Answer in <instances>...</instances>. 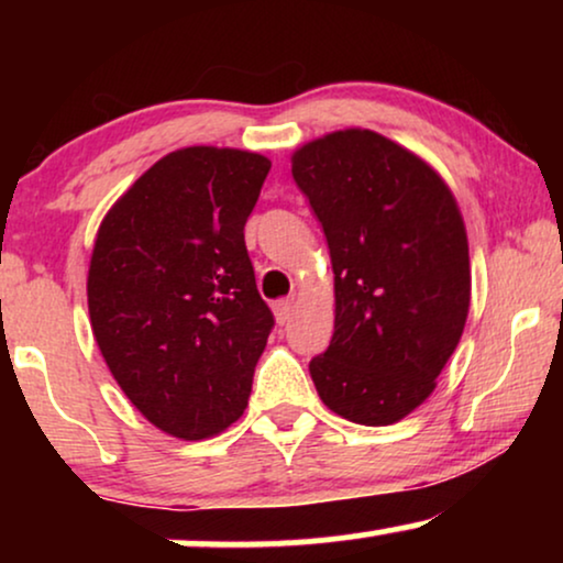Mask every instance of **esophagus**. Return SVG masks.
Returning <instances> with one entry per match:
<instances>
[{
	"label": "esophagus",
	"instance_id": "1",
	"mask_svg": "<svg viewBox=\"0 0 563 563\" xmlns=\"http://www.w3.org/2000/svg\"><path fill=\"white\" fill-rule=\"evenodd\" d=\"M291 312H295V299H279V302L274 305V314H276V320L282 322H289V318H291Z\"/></svg>",
	"mask_w": 563,
	"mask_h": 563
}]
</instances>
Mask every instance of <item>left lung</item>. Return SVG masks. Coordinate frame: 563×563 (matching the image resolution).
I'll use <instances>...</instances> for the list:
<instances>
[{"mask_svg": "<svg viewBox=\"0 0 563 563\" xmlns=\"http://www.w3.org/2000/svg\"><path fill=\"white\" fill-rule=\"evenodd\" d=\"M325 233L335 330L310 361L322 402L391 426L435 389L464 333L472 272L461 212L441 176L372 130H338L291 156Z\"/></svg>", "mask_w": 563, "mask_h": 563, "instance_id": "1", "label": "left lung"}]
</instances>
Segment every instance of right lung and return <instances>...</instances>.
I'll return each mask as SVG.
<instances>
[{
    "label": "right lung",
    "instance_id": "add662e5",
    "mask_svg": "<svg viewBox=\"0 0 563 563\" xmlns=\"http://www.w3.org/2000/svg\"><path fill=\"white\" fill-rule=\"evenodd\" d=\"M268 168L249 151H174L99 225L87 282L97 345L143 418L184 441L241 418L274 328L243 235Z\"/></svg>",
    "mask_w": 563,
    "mask_h": 563
}]
</instances>
